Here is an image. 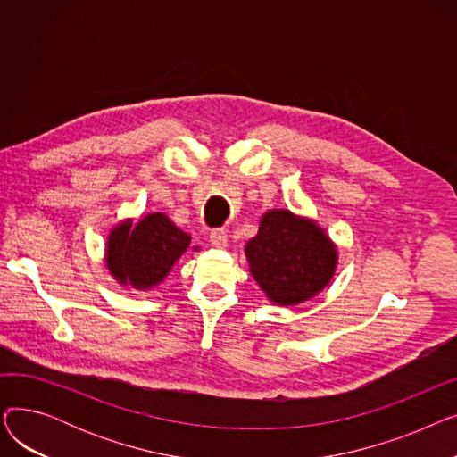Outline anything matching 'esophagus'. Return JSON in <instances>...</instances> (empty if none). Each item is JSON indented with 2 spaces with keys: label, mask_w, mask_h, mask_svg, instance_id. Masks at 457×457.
I'll use <instances>...</instances> for the list:
<instances>
[{
  "label": "esophagus",
  "mask_w": 457,
  "mask_h": 457,
  "mask_svg": "<svg viewBox=\"0 0 457 457\" xmlns=\"http://www.w3.org/2000/svg\"><path fill=\"white\" fill-rule=\"evenodd\" d=\"M209 243L216 248H224L228 245V231L224 228H214L209 233Z\"/></svg>",
  "instance_id": "esophagus-1"
}]
</instances>
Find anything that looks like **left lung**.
Segmentation results:
<instances>
[{
    "label": "left lung",
    "mask_w": 457,
    "mask_h": 457,
    "mask_svg": "<svg viewBox=\"0 0 457 457\" xmlns=\"http://www.w3.org/2000/svg\"><path fill=\"white\" fill-rule=\"evenodd\" d=\"M246 255L255 281L279 305L313 298L331 279L337 261L329 238L313 222L283 209L262 216Z\"/></svg>",
    "instance_id": "1"
}]
</instances>
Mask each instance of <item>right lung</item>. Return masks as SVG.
<instances>
[{
  "mask_svg": "<svg viewBox=\"0 0 457 457\" xmlns=\"http://www.w3.org/2000/svg\"><path fill=\"white\" fill-rule=\"evenodd\" d=\"M190 237L164 214L155 212L135 228L124 224L112 231L107 248V265L120 283L137 289L157 285L170 272L176 259L188 248Z\"/></svg>",
  "mask_w": 457,
  "mask_h": 457,
  "instance_id": "1",
  "label": "right lung"
}]
</instances>
